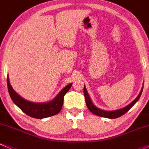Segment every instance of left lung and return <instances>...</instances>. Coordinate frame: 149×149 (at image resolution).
<instances>
[{"instance_id":"8db88e82","label":"left lung","mask_w":149,"mask_h":149,"mask_svg":"<svg viewBox=\"0 0 149 149\" xmlns=\"http://www.w3.org/2000/svg\"><path fill=\"white\" fill-rule=\"evenodd\" d=\"M142 91H143V87H142L140 93L139 94L138 97H136L133 102H131L129 105H127L126 107H125V108L118 109V110H113V111H107V110H101V109L98 108L96 106H95L94 104H93V102L91 101V99H90L88 93H87V90H86L85 86H84V95H85L86 105H87V107L88 108L89 110H90V111L91 112V113H93V114L96 115V116H100V117H103V118H110V119L119 118L121 116L125 114V113H127V112H128V110H129L130 109H131L132 107L136 104V102L139 100V98L141 97V95Z\"/></svg>"}]
</instances>
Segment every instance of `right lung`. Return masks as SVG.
Instances as JSON below:
<instances>
[{
  "label": "right lung",
  "mask_w": 149,
  "mask_h": 149,
  "mask_svg": "<svg viewBox=\"0 0 149 149\" xmlns=\"http://www.w3.org/2000/svg\"><path fill=\"white\" fill-rule=\"evenodd\" d=\"M72 84L70 83L64 87L59 94L53 100L48 102H32L26 100L14 91L7 77V85L9 95L13 102L29 116L34 118H45L59 113L63 105L64 97L69 91Z\"/></svg>",
  "instance_id": "1"
}]
</instances>
